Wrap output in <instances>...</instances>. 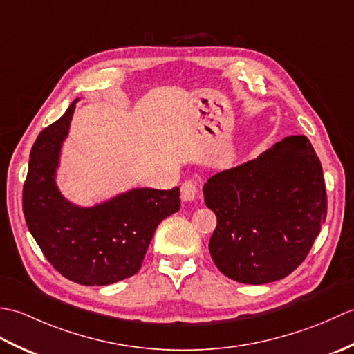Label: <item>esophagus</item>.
Segmentation results:
<instances>
[{"mask_svg":"<svg viewBox=\"0 0 354 354\" xmlns=\"http://www.w3.org/2000/svg\"><path fill=\"white\" fill-rule=\"evenodd\" d=\"M198 192H199V183L198 181H185L181 185V198L185 202L194 201Z\"/></svg>","mask_w":354,"mask_h":354,"instance_id":"34e87169","label":"esophagus"}]
</instances>
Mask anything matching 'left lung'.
Segmentation results:
<instances>
[{
	"instance_id": "left-lung-1",
	"label": "left lung",
	"mask_w": 354,
	"mask_h": 354,
	"mask_svg": "<svg viewBox=\"0 0 354 354\" xmlns=\"http://www.w3.org/2000/svg\"><path fill=\"white\" fill-rule=\"evenodd\" d=\"M204 198L217 217L208 245L214 265L245 284L292 274L327 216L322 167L304 135L286 137L255 160L216 173Z\"/></svg>"
}]
</instances>
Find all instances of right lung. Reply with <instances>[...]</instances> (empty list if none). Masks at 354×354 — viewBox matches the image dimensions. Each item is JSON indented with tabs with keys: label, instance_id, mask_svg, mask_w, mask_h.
Here are the masks:
<instances>
[{
	"label": "right lung",
	"instance_id": "obj_1",
	"mask_svg": "<svg viewBox=\"0 0 354 354\" xmlns=\"http://www.w3.org/2000/svg\"><path fill=\"white\" fill-rule=\"evenodd\" d=\"M76 102L37 135L22 209L28 231L59 274L84 286H104L138 272L156 227L181 205L179 187L133 189L91 208L66 201L55 175Z\"/></svg>",
	"mask_w": 354,
	"mask_h": 354
}]
</instances>
